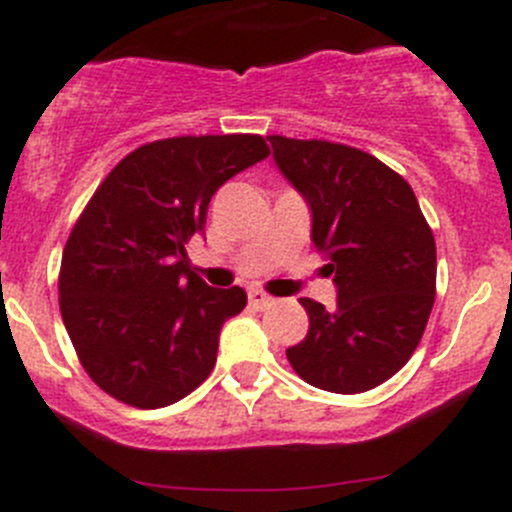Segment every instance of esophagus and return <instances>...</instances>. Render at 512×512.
I'll return each mask as SVG.
<instances>
[{
	"label": "esophagus",
	"instance_id": "esophagus-1",
	"mask_svg": "<svg viewBox=\"0 0 512 512\" xmlns=\"http://www.w3.org/2000/svg\"><path fill=\"white\" fill-rule=\"evenodd\" d=\"M247 299H250V304L255 309H267L275 304V297H270V294L262 292V289H250V292H247Z\"/></svg>",
	"mask_w": 512,
	"mask_h": 512
}]
</instances>
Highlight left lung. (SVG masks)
I'll use <instances>...</instances> for the list:
<instances>
[{
    "mask_svg": "<svg viewBox=\"0 0 512 512\" xmlns=\"http://www.w3.org/2000/svg\"><path fill=\"white\" fill-rule=\"evenodd\" d=\"M275 163L312 210L337 307L302 297L309 332L287 349L307 384L361 394L396 374L436 299V240L411 185L379 158L329 141L270 136Z\"/></svg>",
    "mask_w": 512,
    "mask_h": 512,
    "instance_id": "1",
    "label": "left lung"
}]
</instances>
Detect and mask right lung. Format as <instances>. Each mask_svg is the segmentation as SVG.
<instances>
[{
  "mask_svg": "<svg viewBox=\"0 0 512 512\" xmlns=\"http://www.w3.org/2000/svg\"><path fill=\"white\" fill-rule=\"evenodd\" d=\"M267 156L250 133L163 138L98 185L66 240L59 307L81 366L108 396L163 409L210 376L220 329L247 294L205 285L185 245L205 230L220 185Z\"/></svg>",
  "mask_w": 512,
  "mask_h": 512,
  "instance_id": "obj_1",
  "label": "right lung"
}]
</instances>
